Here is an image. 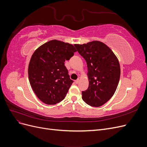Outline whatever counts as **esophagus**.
<instances>
[{
  "label": "esophagus",
  "mask_w": 147,
  "mask_h": 147,
  "mask_svg": "<svg viewBox=\"0 0 147 147\" xmlns=\"http://www.w3.org/2000/svg\"><path fill=\"white\" fill-rule=\"evenodd\" d=\"M79 82H80V80L79 79H77V80H76L75 81V83H76V84H78L79 83Z\"/></svg>",
  "instance_id": "esophagus-1"
}]
</instances>
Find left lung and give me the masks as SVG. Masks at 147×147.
Returning <instances> with one entry per match:
<instances>
[{"label":"left lung","instance_id":"1","mask_svg":"<svg viewBox=\"0 0 147 147\" xmlns=\"http://www.w3.org/2000/svg\"><path fill=\"white\" fill-rule=\"evenodd\" d=\"M74 46L88 67L89 86L82 92L83 100L92 107L104 105L113 96L119 83L120 66L117 56L99 41Z\"/></svg>","mask_w":147,"mask_h":147}]
</instances>
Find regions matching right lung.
Returning a JSON list of instances; mask_svg holds the SVG:
<instances>
[{
  "label": "right lung",
  "mask_w": 147,
  "mask_h": 147,
  "mask_svg": "<svg viewBox=\"0 0 147 147\" xmlns=\"http://www.w3.org/2000/svg\"><path fill=\"white\" fill-rule=\"evenodd\" d=\"M75 51L72 44L53 40L33 53L28 67L29 80L35 94L43 103L54 105L65 98L74 82L64 62Z\"/></svg>",
  "instance_id": "obj_1"
}]
</instances>
